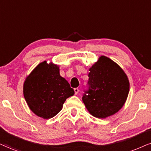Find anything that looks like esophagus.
Listing matches in <instances>:
<instances>
[{"label":"esophagus","mask_w":151,"mask_h":151,"mask_svg":"<svg viewBox=\"0 0 151 151\" xmlns=\"http://www.w3.org/2000/svg\"><path fill=\"white\" fill-rule=\"evenodd\" d=\"M74 92H75V94H78V92H79V89H78V88H75V89H74Z\"/></svg>","instance_id":"obj_1"}]
</instances>
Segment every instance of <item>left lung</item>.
<instances>
[{
	"instance_id": "1",
	"label": "left lung",
	"mask_w": 151,
	"mask_h": 151,
	"mask_svg": "<svg viewBox=\"0 0 151 151\" xmlns=\"http://www.w3.org/2000/svg\"><path fill=\"white\" fill-rule=\"evenodd\" d=\"M89 71V90L83 96L87 111L98 118L118 113L129 92V82L123 69L109 57L101 56Z\"/></svg>"
}]
</instances>
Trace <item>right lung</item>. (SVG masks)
<instances>
[{"instance_id":"add662e5","label":"right lung","mask_w":151,"mask_h":151,"mask_svg":"<svg viewBox=\"0 0 151 151\" xmlns=\"http://www.w3.org/2000/svg\"><path fill=\"white\" fill-rule=\"evenodd\" d=\"M24 96L31 111L43 119L55 117L62 109L67 98L74 94L66 79L59 73L58 65L44 61L26 78Z\"/></svg>"}]
</instances>
